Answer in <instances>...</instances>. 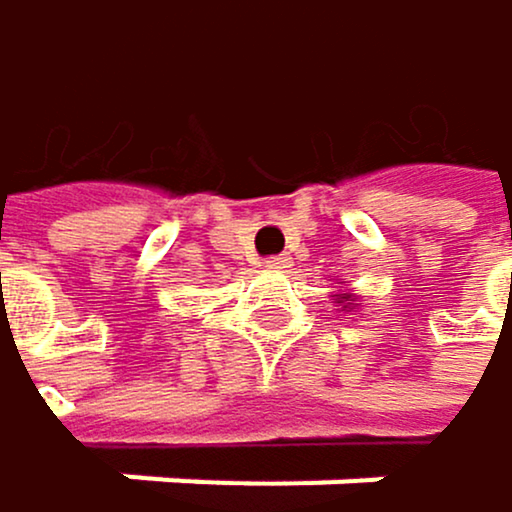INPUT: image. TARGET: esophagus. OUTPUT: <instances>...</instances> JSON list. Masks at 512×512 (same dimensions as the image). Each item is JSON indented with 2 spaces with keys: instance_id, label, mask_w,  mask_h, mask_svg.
<instances>
[{
  "instance_id": "1",
  "label": "esophagus",
  "mask_w": 512,
  "mask_h": 512,
  "mask_svg": "<svg viewBox=\"0 0 512 512\" xmlns=\"http://www.w3.org/2000/svg\"><path fill=\"white\" fill-rule=\"evenodd\" d=\"M265 268H274V271L290 268V256H287V253H284V256H268V259H265Z\"/></svg>"
}]
</instances>
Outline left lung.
Segmentation results:
<instances>
[{
  "label": "left lung",
  "instance_id": "left-lung-1",
  "mask_svg": "<svg viewBox=\"0 0 512 512\" xmlns=\"http://www.w3.org/2000/svg\"><path fill=\"white\" fill-rule=\"evenodd\" d=\"M345 302H351V299H345Z\"/></svg>",
  "mask_w": 512,
  "mask_h": 512
}]
</instances>
